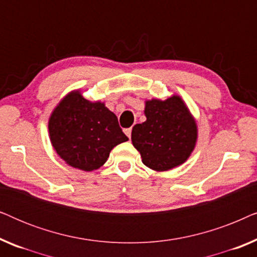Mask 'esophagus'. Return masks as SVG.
Instances as JSON below:
<instances>
[{
	"instance_id": "esophagus-1",
	"label": "esophagus",
	"mask_w": 257,
	"mask_h": 257,
	"mask_svg": "<svg viewBox=\"0 0 257 257\" xmlns=\"http://www.w3.org/2000/svg\"><path fill=\"white\" fill-rule=\"evenodd\" d=\"M124 132H125V135L128 137V138H131V133H132V128H131V127H130V128H125Z\"/></svg>"
}]
</instances>
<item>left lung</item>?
I'll return each instance as SVG.
<instances>
[{
  "instance_id": "1",
  "label": "left lung",
  "mask_w": 257,
  "mask_h": 257,
  "mask_svg": "<svg viewBox=\"0 0 257 257\" xmlns=\"http://www.w3.org/2000/svg\"><path fill=\"white\" fill-rule=\"evenodd\" d=\"M146 120L132 128V144L143 164L157 172L170 171L188 159L198 140V126L184 99L145 101Z\"/></svg>"
}]
</instances>
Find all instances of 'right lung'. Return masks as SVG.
I'll list each match as a JSON object with an SVG mask.
<instances>
[{"instance_id": "right-lung-1", "label": "right lung", "mask_w": 257, "mask_h": 257, "mask_svg": "<svg viewBox=\"0 0 257 257\" xmlns=\"http://www.w3.org/2000/svg\"><path fill=\"white\" fill-rule=\"evenodd\" d=\"M48 127L56 153L69 166L85 172L100 168L112 149L128 140L117 115L101 101L85 99L80 90L71 91L59 101Z\"/></svg>"}]
</instances>
